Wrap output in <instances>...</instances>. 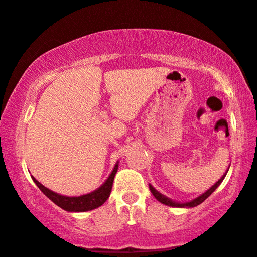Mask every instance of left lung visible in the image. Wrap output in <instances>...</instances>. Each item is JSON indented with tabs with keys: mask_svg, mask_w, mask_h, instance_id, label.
<instances>
[{
	"mask_svg": "<svg viewBox=\"0 0 257 257\" xmlns=\"http://www.w3.org/2000/svg\"><path fill=\"white\" fill-rule=\"evenodd\" d=\"M228 168H230V166H228ZM227 171H228V170H227ZM227 171L225 172V174L222 175V177H221L220 179H219V181L217 182V183H215L214 185H213V187L209 188V189L207 190L206 193H203L202 195L197 196L196 199H194V200L189 201V202H176V201L171 200V199H169V197H166L165 195H163V194H160L159 191L154 189V188H153L152 185H151V184H150V190H151V193L153 194V196L156 197V199L158 200L159 202L164 203V205L170 206V207H178V208H190V207H195V206H197V205H200V203H202L203 201H205V200L207 199V197H208L209 195H211V194L213 193V191H214L215 189H217V188L219 187V185L221 184V182L224 181V178H225V176H226Z\"/></svg>",
	"mask_w": 257,
	"mask_h": 257,
	"instance_id": "obj_1",
	"label": "left lung"
}]
</instances>
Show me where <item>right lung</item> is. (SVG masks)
<instances>
[{
	"instance_id": "1",
	"label": "right lung",
	"mask_w": 257,
	"mask_h": 257,
	"mask_svg": "<svg viewBox=\"0 0 257 257\" xmlns=\"http://www.w3.org/2000/svg\"><path fill=\"white\" fill-rule=\"evenodd\" d=\"M117 169H118V162L116 163L115 168H113L112 172H111L109 178L104 182L100 187L98 188L97 190L92 191V193L86 194V195L81 196H63L60 195V194L55 193L48 188L44 187L43 184H40L37 179L32 176L33 182L37 184V187L42 190V193L44 194L45 196H48L55 205L61 207L62 209L67 212H87L92 211V209L98 208L103 203L109 199L111 189H112V183L113 178H115V175L117 172Z\"/></svg>"
}]
</instances>
